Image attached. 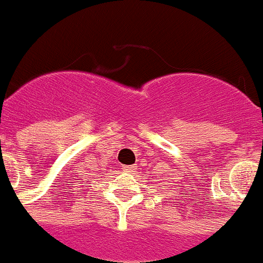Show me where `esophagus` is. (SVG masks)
I'll return each mask as SVG.
<instances>
[{
	"mask_svg": "<svg viewBox=\"0 0 263 263\" xmlns=\"http://www.w3.org/2000/svg\"><path fill=\"white\" fill-rule=\"evenodd\" d=\"M123 170H124V171H134V170H135V165H123Z\"/></svg>",
	"mask_w": 263,
	"mask_h": 263,
	"instance_id": "1",
	"label": "esophagus"
}]
</instances>
